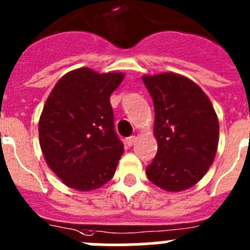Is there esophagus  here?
<instances>
[{"label": "esophagus", "instance_id": "1", "mask_svg": "<svg viewBox=\"0 0 250 250\" xmlns=\"http://www.w3.org/2000/svg\"><path fill=\"white\" fill-rule=\"evenodd\" d=\"M135 140H137V138L134 137V135H131V137H129V138H126V139H125V144H126L127 147H131V146L135 143Z\"/></svg>", "mask_w": 250, "mask_h": 250}]
</instances>
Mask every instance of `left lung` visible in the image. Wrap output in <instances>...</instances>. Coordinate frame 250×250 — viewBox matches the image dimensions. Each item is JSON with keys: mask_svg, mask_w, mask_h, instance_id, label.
Here are the masks:
<instances>
[{"mask_svg": "<svg viewBox=\"0 0 250 250\" xmlns=\"http://www.w3.org/2000/svg\"><path fill=\"white\" fill-rule=\"evenodd\" d=\"M154 106L157 154L147 167L149 181L167 191L193 187L206 175L218 144V120L203 90L172 73L143 76Z\"/></svg>", "mask_w": 250, "mask_h": 250, "instance_id": "left-lung-1", "label": "left lung"}]
</instances>
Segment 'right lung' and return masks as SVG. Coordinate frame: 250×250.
I'll list each match as a JSON object with an SVG mask.
<instances>
[{
    "instance_id": "right-lung-1",
    "label": "right lung",
    "mask_w": 250,
    "mask_h": 250,
    "mask_svg": "<svg viewBox=\"0 0 250 250\" xmlns=\"http://www.w3.org/2000/svg\"><path fill=\"white\" fill-rule=\"evenodd\" d=\"M120 73L97 74L88 67L59 80L39 119V142L47 165L67 187L98 189L112 179L124 144L115 131L112 92Z\"/></svg>"
}]
</instances>
